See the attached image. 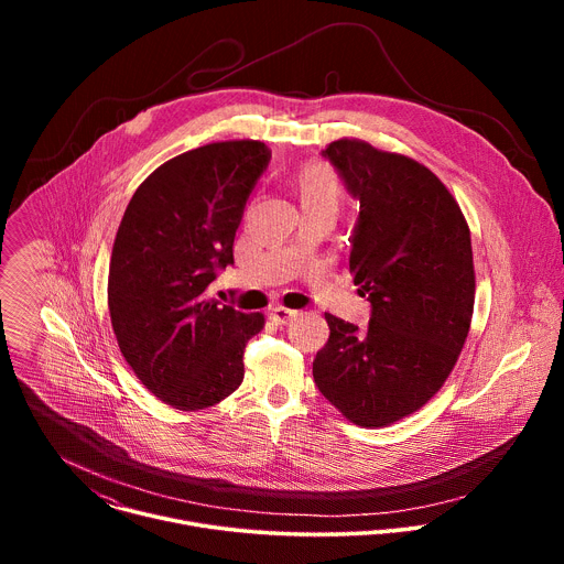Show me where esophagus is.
Returning <instances> with one entry per match:
<instances>
[{"mask_svg":"<svg viewBox=\"0 0 564 564\" xmlns=\"http://www.w3.org/2000/svg\"><path fill=\"white\" fill-rule=\"evenodd\" d=\"M296 314H299L296 310H288V307H281V305H279V307H274V310L270 312V318L274 321L276 326H285L288 321H292Z\"/></svg>","mask_w":564,"mask_h":564,"instance_id":"34e87169","label":"esophagus"}]
</instances>
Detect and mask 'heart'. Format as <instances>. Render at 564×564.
I'll use <instances>...</instances> for the list:
<instances>
[{
    "label": "heart",
    "mask_w": 564,
    "mask_h": 564,
    "mask_svg": "<svg viewBox=\"0 0 564 564\" xmlns=\"http://www.w3.org/2000/svg\"><path fill=\"white\" fill-rule=\"evenodd\" d=\"M294 189L303 209L328 207L337 212V207L344 200L341 183L335 176V172H330L328 167H318V165L305 167L294 178Z\"/></svg>",
    "instance_id": "obj_1"
}]
</instances>
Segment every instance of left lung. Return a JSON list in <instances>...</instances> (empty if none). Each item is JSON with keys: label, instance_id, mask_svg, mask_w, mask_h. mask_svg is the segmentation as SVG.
<instances>
[{"label": "left lung", "instance_id": "1", "mask_svg": "<svg viewBox=\"0 0 564 564\" xmlns=\"http://www.w3.org/2000/svg\"><path fill=\"white\" fill-rule=\"evenodd\" d=\"M359 200L350 272L368 296L359 328L326 314L328 344L314 383L359 426H388L422 409L466 341L475 274L470 231L442 181L415 160L361 140L321 151Z\"/></svg>", "mask_w": 564, "mask_h": 564}]
</instances>
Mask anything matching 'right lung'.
Listing matches in <instances>:
<instances>
[{"instance_id":"1","label":"right lung","mask_w":564,"mask_h":564,"mask_svg":"<svg viewBox=\"0 0 564 564\" xmlns=\"http://www.w3.org/2000/svg\"><path fill=\"white\" fill-rule=\"evenodd\" d=\"M259 140L214 142L172 158L129 200L109 265V312L135 377L165 404L200 411L243 381V352L263 330L207 296L234 265V236L270 165Z\"/></svg>"}]
</instances>
